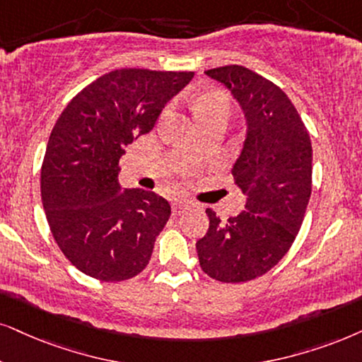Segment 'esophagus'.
<instances>
[{"mask_svg": "<svg viewBox=\"0 0 362 362\" xmlns=\"http://www.w3.org/2000/svg\"><path fill=\"white\" fill-rule=\"evenodd\" d=\"M189 207H190L189 202H185V200H178V202L172 205V214L173 215H180V214H184Z\"/></svg>", "mask_w": 362, "mask_h": 362, "instance_id": "34e87169", "label": "esophagus"}]
</instances>
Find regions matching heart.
<instances>
[{"label": "heart", "mask_w": 362, "mask_h": 362, "mask_svg": "<svg viewBox=\"0 0 362 362\" xmlns=\"http://www.w3.org/2000/svg\"><path fill=\"white\" fill-rule=\"evenodd\" d=\"M194 112L197 120L200 123L212 120V118H227L228 113H230V102H228L227 95L222 93V91H204L195 100Z\"/></svg>", "instance_id": "1"}]
</instances>
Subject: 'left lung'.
Listing matches in <instances>:
<instances>
[{
    "instance_id": "1",
    "label": "left lung",
    "mask_w": 362,
    "mask_h": 362,
    "mask_svg": "<svg viewBox=\"0 0 362 362\" xmlns=\"http://www.w3.org/2000/svg\"><path fill=\"white\" fill-rule=\"evenodd\" d=\"M205 75L226 86L244 112L245 140L232 175L247 200L245 210L227 221L205 210L209 230L197 240V254L215 281H252L287 254L303 226L313 190V145L296 107L272 81L239 65Z\"/></svg>"
}]
</instances>
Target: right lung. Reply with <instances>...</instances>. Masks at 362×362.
I'll list each match as a JSON object with an SVG mask.
<instances>
[{
	"label": "right lung",
	"instance_id": "1",
	"mask_svg": "<svg viewBox=\"0 0 362 362\" xmlns=\"http://www.w3.org/2000/svg\"><path fill=\"white\" fill-rule=\"evenodd\" d=\"M192 78L194 71H110L54 123L41 165V202L58 247L86 276L118 282L147 267L170 204L155 192L122 189L118 162Z\"/></svg>",
	"mask_w": 362,
	"mask_h": 362
}]
</instances>
